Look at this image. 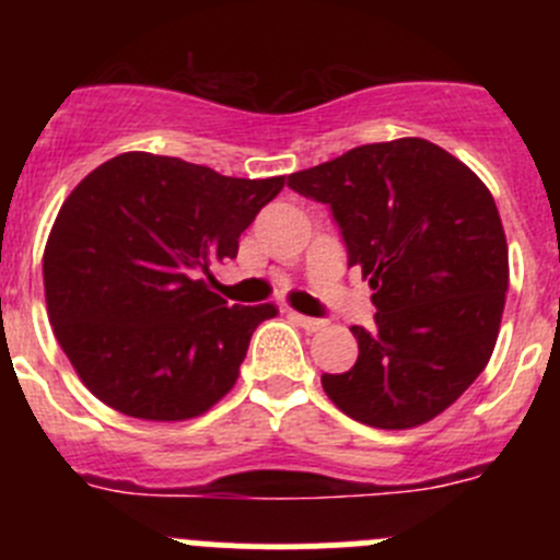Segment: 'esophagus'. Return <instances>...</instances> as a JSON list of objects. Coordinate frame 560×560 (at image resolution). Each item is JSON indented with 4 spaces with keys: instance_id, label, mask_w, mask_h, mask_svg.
<instances>
[{
    "instance_id": "1",
    "label": "esophagus",
    "mask_w": 560,
    "mask_h": 560,
    "mask_svg": "<svg viewBox=\"0 0 560 560\" xmlns=\"http://www.w3.org/2000/svg\"><path fill=\"white\" fill-rule=\"evenodd\" d=\"M290 319H295L298 325L306 327L308 332H316V330H322V327H325V319H316V316H303L298 312H290Z\"/></svg>"
}]
</instances>
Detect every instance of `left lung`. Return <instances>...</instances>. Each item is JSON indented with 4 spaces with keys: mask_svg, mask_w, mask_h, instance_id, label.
<instances>
[{
    "mask_svg": "<svg viewBox=\"0 0 560 560\" xmlns=\"http://www.w3.org/2000/svg\"><path fill=\"white\" fill-rule=\"evenodd\" d=\"M287 186L330 206L374 290L376 325L352 327L358 363L322 374L327 398L387 431L442 415L485 371L504 314L510 252L488 186L422 138L358 145Z\"/></svg>",
    "mask_w": 560,
    "mask_h": 560,
    "instance_id": "1",
    "label": "left lung"
}]
</instances>
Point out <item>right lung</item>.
I'll list each match as a JSON object with an SVG mask.
<instances>
[{"label": "right lung", "instance_id": "add662e5", "mask_svg": "<svg viewBox=\"0 0 560 560\" xmlns=\"http://www.w3.org/2000/svg\"><path fill=\"white\" fill-rule=\"evenodd\" d=\"M281 186L284 175L230 178L129 151L72 189L45 244V303L56 341L103 404L175 422L233 389L276 306H228L208 281Z\"/></svg>", "mask_w": 560, "mask_h": 560}]
</instances>
